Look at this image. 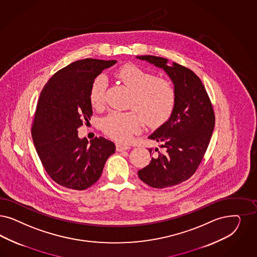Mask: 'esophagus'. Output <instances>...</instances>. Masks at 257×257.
Returning a JSON list of instances; mask_svg holds the SVG:
<instances>
[{
  "label": "esophagus",
  "instance_id": "34e87169",
  "mask_svg": "<svg viewBox=\"0 0 257 257\" xmlns=\"http://www.w3.org/2000/svg\"><path fill=\"white\" fill-rule=\"evenodd\" d=\"M130 145L123 144V143H116V151L117 152H122V151L128 150L130 149Z\"/></svg>",
  "mask_w": 257,
  "mask_h": 257
}]
</instances>
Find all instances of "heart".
<instances>
[{
  "label": "heart",
  "instance_id": "heart-1",
  "mask_svg": "<svg viewBox=\"0 0 257 257\" xmlns=\"http://www.w3.org/2000/svg\"><path fill=\"white\" fill-rule=\"evenodd\" d=\"M124 84L133 91L130 108L135 111H112L102 119L104 133L119 142H128L146 125L159 126L168 119L176 102V90L170 80L158 78L151 71L137 65H125L116 73ZM108 80L104 75L97 76L90 90V100L94 107L102 105Z\"/></svg>",
  "mask_w": 257,
  "mask_h": 257
}]
</instances>
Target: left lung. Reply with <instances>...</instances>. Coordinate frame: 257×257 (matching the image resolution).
Masks as SVG:
<instances>
[{"label": "left lung", "instance_id": "obj_1", "mask_svg": "<svg viewBox=\"0 0 257 257\" xmlns=\"http://www.w3.org/2000/svg\"><path fill=\"white\" fill-rule=\"evenodd\" d=\"M163 69L176 90V102L168 120L148 137L161 149L138 172L144 183L162 189L192 177L203 159L214 128V113L202 81L186 67L156 56H137ZM152 153V149H149Z\"/></svg>", "mask_w": 257, "mask_h": 257}]
</instances>
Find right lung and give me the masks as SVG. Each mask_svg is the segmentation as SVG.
I'll use <instances>...</instances> for the list:
<instances>
[{
  "instance_id": "obj_1",
  "label": "right lung",
  "mask_w": 257,
  "mask_h": 257,
  "mask_svg": "<svg viewBox=\"0 0 257 257\" xmlns=\"http://www.w3.org/2000/svg\"><path fill=\"white\" fill-rule=\"evenodd\" d=\"M116 61L84 59L55 73L38 100L32 139L45 171L61 186L85 190L101 176L114 142L100 137L88 142L78 128L93 114V81Z\"/></svg>"
}]
</instances>
